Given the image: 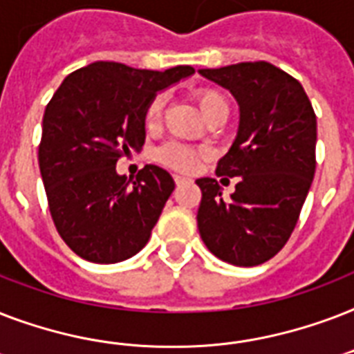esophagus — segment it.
Returning a JSON list of instances; mask_svg holds the SVG:
<instances>
[{"label": "esophagus", "instance_id": "obj_1", "mask_svg": "<svg viewBox=\"0 0 354 354\" xmlns=\"http://www.w3.org/2000/svg\"><path fill=\"white\" fill-rule=\"evenodd\" d=\"M174 182H176V185H182V183H187V182H191V178H187V176H182V174H174Z\"/></svg>", "mask_w": 354, "mask_h": 354}]
</instances>
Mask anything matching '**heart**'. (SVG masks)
Returning <instances> with one entry per match:
<instances>
[{"instance_id": "b5f03b06", "label": "heart", "mask_w": 354, "mask_h": 354, "mask_svg": "<svg viewBox=\"0 0 354 354\" xmlns=\"http://www.w3.org/2000/svg\"><path fill=\"white\" fill-rule=\"evenodd\" d=\"M194 99L198 102L200 110L204 113V118H209L211 113L227 108L226 97L222 95L221 91L213 90V88H198L194 91ZM163 106H165V97L158 93L149 101L145 106L143 112V124L147 130H156L160 127L161 118H163ZM198 149L187 147V145L178 143V141H169V143L161 145L160 149L156 150V160L160 161L161 165L169 167V169H176V171H191L200 158Z\"/></svg>"}]
</instances>
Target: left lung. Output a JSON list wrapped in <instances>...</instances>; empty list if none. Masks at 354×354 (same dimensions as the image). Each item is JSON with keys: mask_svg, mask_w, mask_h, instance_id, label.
<instances>
[{"mask_svg": "<svg viewBox=\"0 0 354 354\" xmlns=\"http://www.w3.org/2000/svg\"><path fill=\"white\" fill-rule=\"evenodd\" d=\"M235 95L241 124L216 176H239L232 198L200 178L198 232L213 255L257 266L281 252L297 224L316 171V113L292 75L270 62L200 69ZM227 180V178H224Z\"/></svg>", "mask_w": 354, "mask_h": 354, "instance_id": "left-lung-1", "label": "left lung"}]
</instances>
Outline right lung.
<instances>
[{
	"mask_svg": "<svg viewBox=\"0 0 354 354\" xmlns=\"http://www.w3.org/2000/svg\"><path fill=\"white\" fill-rule=\"evenodd\" d=\"M193 73L93 62L69 73L47 102L38 163L55 227L79 257L119 263L149 242L174 180L158 165L128 180L115 163L143 147V112L156 91Z\"/></svg>",
	"mask_w": 354,
	"mask_h": 354,
	"instance_id": "obj_1",
	"label": "right lung"
}]
</instances>
